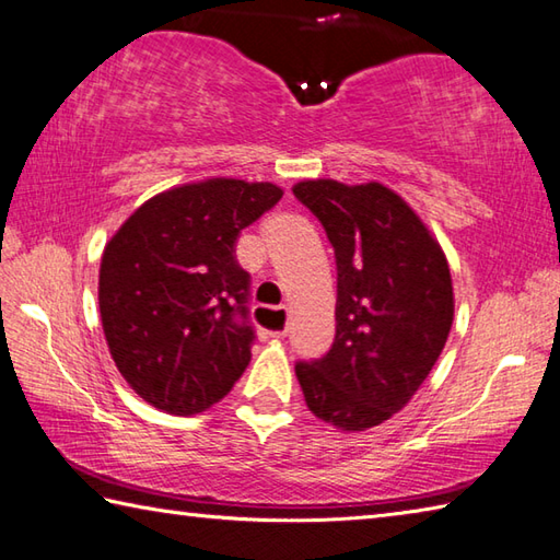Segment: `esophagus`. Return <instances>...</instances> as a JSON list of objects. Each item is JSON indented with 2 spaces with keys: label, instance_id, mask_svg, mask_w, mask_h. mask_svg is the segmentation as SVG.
Segmentation results:
<instances>
[{
  "label": "esophagus",
  "instance_id": "obj_1",
  "mask_svg": "<svg viewBox=\"0 0 560 560\" xmlns=\"http://www.w3.org/2000/svg\"><path fill=\"white\" fill-rule=\"evenodd\" d=\"M282 314H284V310H280ZM272 338H284V336H288V328H282V330H272V334H270Z\"/></svg>",
  "mask_w": 560,
  "mask_h": 560
}]
</instances>
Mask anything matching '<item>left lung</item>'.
Instances as JSON below:
<instances>
[{
  "mask_svg": "<svg viewBox=\"0 0 560 560\" xmlns=\"http://www.w3.org/2000/svg\"><path fill=\"white\" fill-rule=\"evenodd\" d=\"M292 192L324 224L336 254V340L296 362L316 418L360 432L398 413L425 382L454 322L452 276L413 208L376 180H300Z\"/></svg>",
  "mask_w": 560,
  "mask_h": 560,
  "instance_id": "1",
  "label": "left lung"
}]
</instances>
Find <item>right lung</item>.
I'll return each mask as SVG.
<instances>
[{
	"instance_id": "obj_1",
	"label": "right lung",
	"mask_w": 560,
	"mask_h": 560,
	"mask_svg": "<svg viewBox=\"0 0 560 560\" xmlns=\"http://www.w3.org/2000/svg\"><path fill=\"white\" fill-rule=\"evenodd\" d=\"M282 198L276 184L208 178L140 205L101 256L98 310L110 358L147 404L208 410L250 362L248 272L238 232Z\"/></svg>"
}]
</instances>
